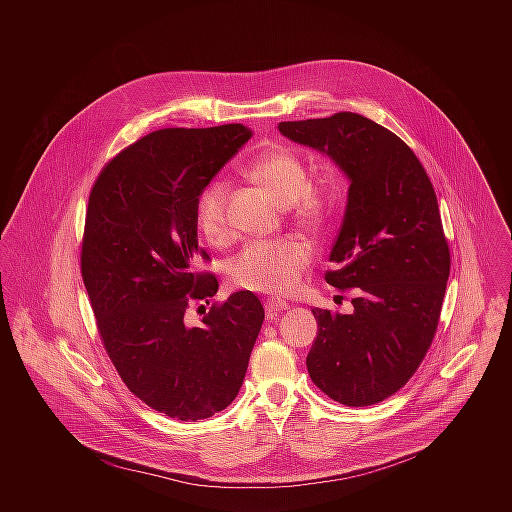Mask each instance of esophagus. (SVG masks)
<instances>
[{
  "label": "esophagus",
  "instance_id": "1",
  "mask_svg": "<svg viewBox=\"0 0 512 512\" xmlns=\"http://www.w3.org/2000/svg\"><path fill=\"white\" fill-rule=\"evenodd\" d=\"M290 307V303H286V301H282V299H268L266 303H264V309H266V315L268 317H276L280 311H286Z\"/></svg>",
  "mask_w": 512,
  "mask_h": 512
}]
</instances>
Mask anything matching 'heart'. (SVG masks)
<instances>
[{
    "label": "heart",
    "mask_w": 512,
    "mask_h": 512,
    "mask_svg": "<svg viewBox=\"0 0 512 512\" xmlns=\"http://www.w3.org/2000/svg\"><path fill=\"white\" fill-rule=\"evenodd\" d=\"M246 175L268 189L282 205H290L293 219L309 228L321 226L331 209V189L325 183L307 181L303 161L290 149H274L246 167ZM228 185L213 181L197 201V226L211 244L230 238L226 217ZM313 250L305 240H254L230 264V280L248 292L264 295L292 293L307 268Z\"/></svg>",
    "instance_id": "b5f03b06"
}]
</instances>
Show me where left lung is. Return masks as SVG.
Instances as JSON below:
<instances>
[{
    "instance_id": "left-lung-1",
    "label": "left lung",
    "mask_w": 512,
    "mask_h": 512,
    "mask_svg": "<svg viewBox=\"0 0 512 512\" xmlns=\"http://www.w3.org/2000/svg\"><path fill=\"white\" fill-rule=\"evenodd\" d=\"M278 130L329 155L351 181L325 280L355 288V309H313L309 376L339 404L382 402L412 378L438 329L451 260L436 191L416 153L361 114L280 122Z\"/></svg>"
}]
</instances>
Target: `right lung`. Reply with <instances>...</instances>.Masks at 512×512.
Listing matches in <instances>:
<instances>
[{"label": "right lung", "mask_w": 512, "mask_h": 512, "mask_svg": "<svg viewBox=\"0 0 512 512\" xmlns=\"http://www.w3.org/2000/svg\"><path fill=\"white\" fill-rule=\"evenodd\" d=\"M250 136L242 124L151 132L104 165L88 199L80 272L104 349L132 394L181 422L236 398L264 321L244 290L199 327L185 323L191 301L219 290L215 274L193 270L209 260L197 201Z\"/></svg>", "instance_id": "add662e5"}]
</instances>
